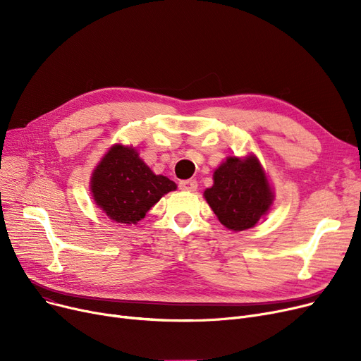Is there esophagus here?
Instances as JSON below:
<instances>
[{
    "mask_svg": "<svg viewBox=\"0 0 361 361\" xmlns=\"http://www.w3.org/2000/svg\"><path fill=\"white\" fill-rule=\"evenodd\" d=\"M180 188L184 192H196L197 188V181L196 180H184V181H180Z\"/></svg>",
    "mask_w": 361,
    "mask_h": 361,
    "instance_id": "obj_1",
    "label": "esophagus"
}]
</instances>
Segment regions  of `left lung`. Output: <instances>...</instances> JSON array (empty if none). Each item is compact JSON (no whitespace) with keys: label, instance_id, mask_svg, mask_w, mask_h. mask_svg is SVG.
Returning <instances> with one entry per match:
<instances>
[{"label":"left lung","instance_id":"8db88e82","mask_svg":"<svg viewBox=\"0 0 361 361\" xmlns=\"http://www.w3.org/2000/svg\"><path fill=\"white\" fill-rule=\"evenodd\" d=\"M204 199L219 222L234 231L249 230L272 204L267 176L255 157L228 158L214 174V185L204 190Z\"/></svg>","mask_w":361,"mask_h":361}]
</instances>
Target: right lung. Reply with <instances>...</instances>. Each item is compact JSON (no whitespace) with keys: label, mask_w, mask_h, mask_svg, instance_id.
I'll list each match as a JSON object with an SVG mask.
<instances>
[{"label":"right lung","mask_w":361,"mask_h":361,"mask_svg":"<svg viewBox=\"0 0 361 361\" xmlns=\"http://www.w3.org/2000/svg\"><path fill=\"white\" fill-rule=\"evenodd\" d=\"M176 188L174 181L152 173L135 149L121 145L109 149L90 181L94 202L112 221L121 224H136Z\"/></svg>","instance_id":"obj_1"}]
</instances>
